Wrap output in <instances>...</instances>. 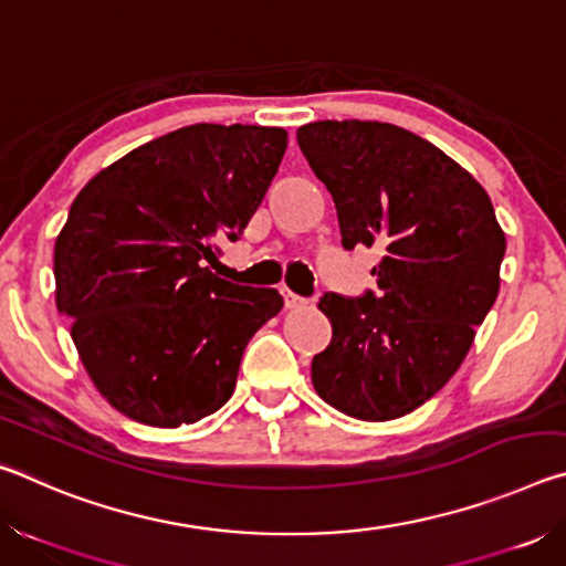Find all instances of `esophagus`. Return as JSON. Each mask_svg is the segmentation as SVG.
<instances>
[{
	"instance_id": "esophagus-1",
	"label": "esophagus",
	"mask_w": 566,
	"mask_h": 566,
	"mask_svg": "<svg viewBox=\"0 0 566 566\" xmlns=\"http://www.w3.org/2000/svg\"><path fill=\"white\" fill-rule=\"evenodd\" d=\"M282 294H284V306H286V310H296V306H304L306 304L304 296L294 294L292 290H282Z\"/></svg>"
}]
</instances>
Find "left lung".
Instances as JSON below:
<instances>
[{"instance_id":"obj_1","label":"left lung","mask_w":566,"mask_h":566,"mask_svg":"<svg viewBox=\"0 0 566 566\" xmlns=\"http://www.w3.org/2000/svg\"><path fill=\"white\" fill-rule=\"evenodd\" d=\"M296 142L334 199L344 249L381 252L377 294L319 300L332 342L312 359V385L349 417H405L452 379L500 294L506 239L492 199L395 124L312 122Z\"/></svg>"}]
</instances>
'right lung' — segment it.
Returning <instances> with one entry per match:
<instances>
[{
	"instance_id": "obj_1",
	"label": "right lung",
	"mask_w": 566,
	"mask_h": 566,
	"mask_svg": "<svg viewBox=\"0 0 566 566\" xmlns=\"http://www.w3.org/2000/svg\"><path fill=\"white\" fill-rule=\"evenodd\" d=\"M286 132L191 124L92 177L54 244L56 310L99 395L149 427L195 424L232 397L249 339L282 310L266 286L219 280L262 205Z\"/></svg>"
}]
</instances>
